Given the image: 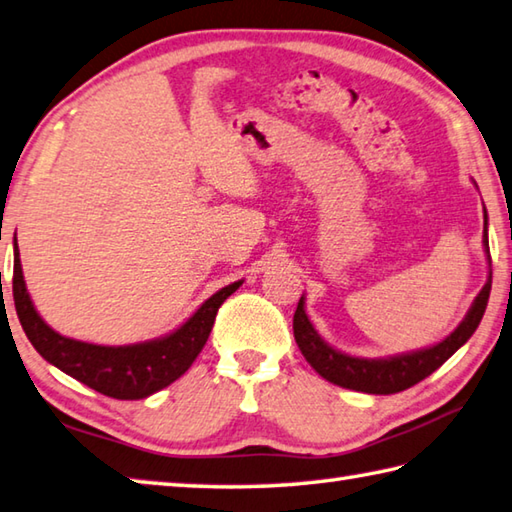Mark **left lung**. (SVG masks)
<instances>
[{
  "instance_id": "obj_1",
  "label": "left lung",
  "mask_w": 512,
  "mask_h": 512,
  "mask_svg": "<svg viewBox=\"0 0 512 512\" xmlns=\"http://www.w3.org/2000/svg\"><path fill=\"white\" fill-rule=\"evenodd\" d=\"M483 246H486L488 264H492L490 250H488V226H486V232H483ZM490 286H492V271L488 275V282L483 284L479 295L475 297V302H472L468 315L448 338L441 340L439 345L434 347L418 349L412 353H401V356L356 358L329 347L309 322V315L304 311V297H300L293 315V336L306 362H309V365L318 371L324 380H329V383L347 387V389H356V392H365V394H396L416 383H421L423 378H427L432 371L439 369L454 351L466 345L472 333L477 331L483 313H486Z\"/></svg>"
}]
</instances>
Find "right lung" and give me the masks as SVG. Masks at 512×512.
I'll return each mask as SVG.
<instances>
[{"label":"right lung","mask_w":512,"mask_h":512,"mask_svg":"<svg viewBox=\"0 0 512 512\" xmlns=\"http://www.w3.org/2000/svg\"><path fill=\"white\" fill-rule=\"evenodd\" d=\"M241 282L228 284L203 302L192 318L172 331L170 336L138 342L125 347L89 345L73 338H64L46 324L26 291L22 275L20 250L15 239L13 262V300L17 318L22 322L26 338L40 356L58 367L64 374L80 380L96 392L118 398V401H138L152 396L159 389L174 383L190 369L215 324L219 306L237 291Z\"/></svg>","instance_id":"right-lung-1"}]
</instances>
